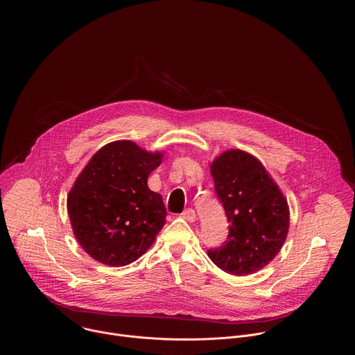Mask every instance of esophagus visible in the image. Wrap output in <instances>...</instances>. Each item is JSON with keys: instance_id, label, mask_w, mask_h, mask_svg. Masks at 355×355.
<instances>
[{"instance_id": "1", "label": "esophagus", "mask_w": 355, "mask_h": 355, "mask_svg": "<svg viewBox=\"0 0 355 355\" xmlns=\"http://www.w3.org/2000/svg\"><path fill=\"white\" fill-rule=\"evenodd\" d=\"M181 217L189 222H194L197 220V214H196L194 209H186L185 211L181 214Z\"/></svg>"}]
</instances>
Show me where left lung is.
Listing matches in <instances>:
<instances>
[{
    "instance_id": "left-lung-1",
    "label": "left lung",
    "mask_w": 355,
    "mask_h": 355,
    "mask_svg": "<svg viewBox=\"0 0 355 355\" xmlns=\"http://www.w3.org/2000/svg\"><path fill=\"white\" fill-rule=\"evenodd\" d=\"M214 190L229 225L220 248L209 258L220 270L249 275L279 253L288 232L287 201L263 165L249 153L227 150L210 165Z\"/></svg>"
}]
</instances>
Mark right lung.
Segmentation results:
<instances>
[{"label":"right lung","instance_id":"obj_1","mask_svg":"<svg viewBox=\"0 0 355 355\" xmlns=\"http://www.w3.org/2000/svg\"><path fill=\"white\" fill-rule=\"evenodd\" d=\"M161 161V153L133 141L110 142L90 158L67 205L73 233L92 258L125 266L152 246L166 218L161 194L148 186Z\"/></svg>","mask_w":355,"mask_h":355}]
</instances>
